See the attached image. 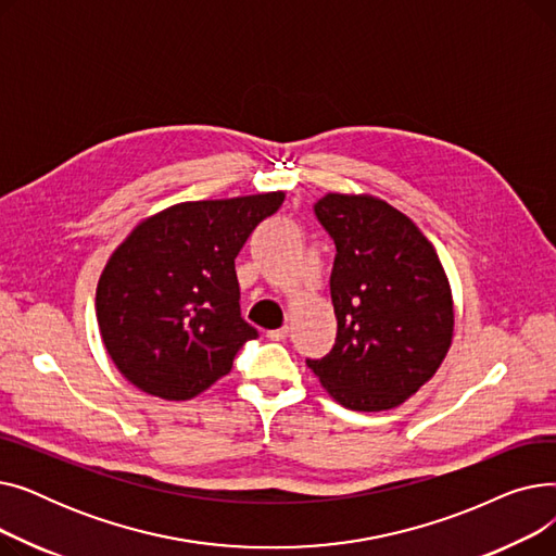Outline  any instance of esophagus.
Segmentation results:
<instances>
[{"label": "esophagus", "mask_w": 556, "mask_h": 556, "mask_svg": "<svg viewBox=\"0 0 556 556\" xmlns=\"http://www.w3.org/2000/svg\"><path fill=\"white\" fill-rule=\"evenodd\" d=\"M268 338H270V340H275V342H281V340H286V338H288V327H279V329H273V331H268Z\"/></svg>", "instance_id": "1"}]
</instances>
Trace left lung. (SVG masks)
<instances>
[{"mask_svg":"<svg viewBox=\"0 0 556 556\" xmlns=\"http://www.w3.org/2000/svg\"><path fill=\"white\" fill-rule=\"evenodd\" d=\"M313 212L336 243L338 333L331 352L306 365L349 410H390L448 354L455 315L442 261L410 218L378 198L327 193Z\"/></svg>","mask_w":556,"mask_h":556,"instance_id":"obj_1","label":"left lung"}]
</instances>
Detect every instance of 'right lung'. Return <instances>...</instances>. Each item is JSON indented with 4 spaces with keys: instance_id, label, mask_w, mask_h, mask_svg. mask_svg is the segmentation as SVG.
<instances>
[{
    "instance_id": "right-lung-1",
    "label": "right lung",
    "mask_w": 556,
    "mask_h": 556,
    "mask_svg": "<svg viewBox=\"0 0 556 556\" xmlns=\"http://www.w3.org/2000/svg\"><path fill=\"white\" fill-rule=\"evenodd\" d=\"M283 191L180 202L141 220L97 286L112 363L141 392L187 401L229 374L258 333L241 317L233 258Z\"/></svg>"
}]
</instances>
